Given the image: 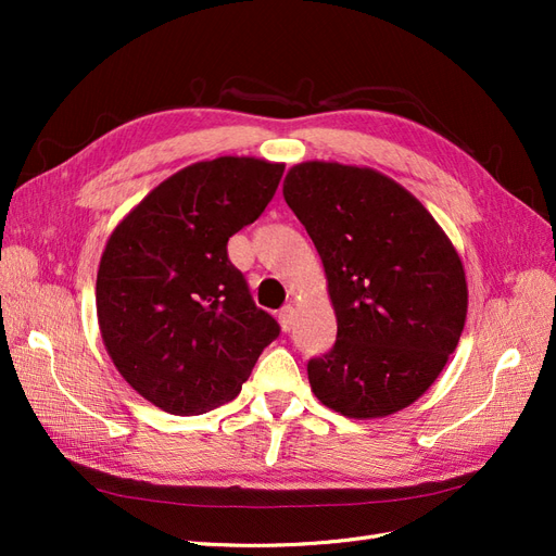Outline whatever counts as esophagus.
<instances>
[{"label": "esophagus", "instance_id": "esophagus-1", "mask_svg": "<svg viewBox=\"0 0 556 556\" xmlns=\"http://www.w3.org/2000/svg\"><path fill=\"white\" fill-rule=\"evenodd\" d=\"M278 323H280V327H282V331H285V333L292 331V327H294V308H292V306H285V308H280V313H278Z\"/></svg>", "mask_w": 556, "mask_h": 556}]
</instances>
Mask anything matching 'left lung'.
Masks as SVG:
<instances>
[{
	"instance_id": "left-lung-1",
	"label": "left lung",
	"mask_w": 556,
	"mask_h": 556,
	"mask_svg": "<svg viewBox=\"0 0 556 556\" xmlns=\"http://www.w3.org/2000/svg\"><path fill=\"white\" fill-rule=\"evenodd\" d=\"M282 197L323 260L339 323L333 348L308 362L315 396L355 419L410 406L464 331L457 250L406 188L366 166L301 162Z\"/></svg>"
}]
</instances>
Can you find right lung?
<instances>
[{
	"mask_svg": "<svg viewBox=\"0 0 556 556\" xmlns=\"http://www.w3.org/2000/svg\"><path fill=\"white\" fill-rule=\"evenodd\" d=\"M282 172L255 157L197 162L113 229L97 271L99 331L121 376L157 408L223 406L278 339L227 241L264 213Z\"/></svg>",
	"mask_w": 556,
	"mask_h": 556,
	"instance_id": "right-lung-1",
	"label": "right lung"
}]
</instances>
